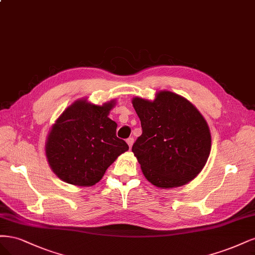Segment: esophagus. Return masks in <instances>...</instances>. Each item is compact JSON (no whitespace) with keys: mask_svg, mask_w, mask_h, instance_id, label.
Returning a JSON list of instances; mask_svg holds the SVG:
<instances>
[{"mask_svg":"<svg viewBox=\"0 0 255 255\" xmlns=\"http://www.w3.org/2000/svg\"><path fill=\"white\" fill-rule=\"evenodd\" d=\"M126 142H127V144H128V146H129V148L131 149V147H132V145H133V142H134L133 137H128Z\"/></svg>","mask_w":255,"mask_h":255,"instance_id":"esophagus-1","label":"esophagus"}]
</instances>
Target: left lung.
Masks as SVG:
<instances>
[{
    "label": "left lung",
    "mask_w": 255,
    "mask_h": 255,
    "mask_svg": "<svg viewBox=\"0 0 255 255\" xmlns=\"http://www.w3.org/2000/svg\"><path fill=\"white\" fill-rule=\"evenodd\" d=\"M142 134L132 146L153 185L181 186L199 174L211 151V133L200 112L184 97L161 91L153 102L134 97Z\"/></svg>",
    "instance_id": "8db88e82"
}]
</instances>
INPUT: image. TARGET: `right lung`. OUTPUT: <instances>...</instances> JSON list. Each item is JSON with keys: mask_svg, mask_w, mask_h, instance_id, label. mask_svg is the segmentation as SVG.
<instances>
[{"mask_svg": "<svg viewBox=\"0 0 255 255\" xmlns=\"http://www.w3.org/2000/svg\"><path fill=\"white\" fill-rule=\"evenodd\" d=\"M114 101L96 106L77 101L56 121L47 136L48 164L62 181L91 186L119 155L129 149L117 136L118 124L108 118Z\"/></svg>", "mask_w": 255, "mask_h": 255, "instance_id": "obj_1", "label": "right lung"}]
</instances>
